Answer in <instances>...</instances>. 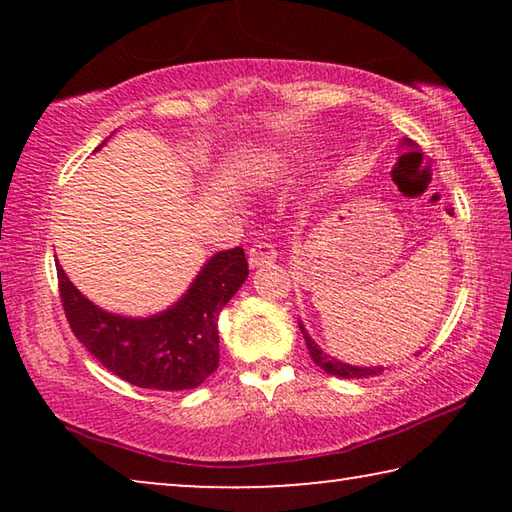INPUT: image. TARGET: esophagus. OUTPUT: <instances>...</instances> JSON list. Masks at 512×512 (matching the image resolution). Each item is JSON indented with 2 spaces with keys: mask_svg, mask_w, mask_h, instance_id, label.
<instances>
[{
  "mask_svg": "<svg viewBox=\"0 0 512 512\" xmlns=\"http://www.w3.org/2000/svg\"><path fill=\"white\" fill-rule=\"evenodd\" d=\"M275 257H277V250L271 241H257V244H253V248L248 250V264L253 268L273 264Z\"/></svg>",
  "mask_w": 512,
  "mask_h": 512,
  "instance_id": "obj_1",
  "label": "esophagus"
}]
</instances>
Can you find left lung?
Segmentation results:
<instances>
[{
  "label": "left lung",
  "mask_w": 512,
  "mask_h": 512,
  "mask_svg": "<svg viewBox=\"0 0 512 512\" xmlns=\"http://www.w3.org/2000/svg\"><path fill=\"white\" fill-rule=\"evenodd\" d=\"M298 325H300L302 336H305V343L309 348L311 359H314L316 366H320L325 372H329V375H336V377H343V379H359V377H375V375H381V372H384V368H357V366H348V363H341V361H336L332 357H327V354H323V350H320L318 345L311 341V336L305 332L302 323H298Z\"/></svg>",
  "instance_id": "left-lung-1"
}]
</instances>
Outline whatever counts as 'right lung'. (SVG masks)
Wrapping results in <instances>:
<instances>
[{
  "label": "right lung",
  "mask_w": 512,
  "mask_h": 512,
  "mask_svg": "<svg viewBox=\"0 0 512 512\" xmlns=\"http://www.w3.org/2000/svg\"><path fill=\"white\" fill-rule=\"evenodd\" d=\"M65 318L101 366L128 384L155 391L196 388L219 366L221 309L248 277L244 248L216 253L183 300L151 318L108 314L81 296L56 264Z\"/></svg>",
  "instance_id": "obj_1"
}]
</instances>
